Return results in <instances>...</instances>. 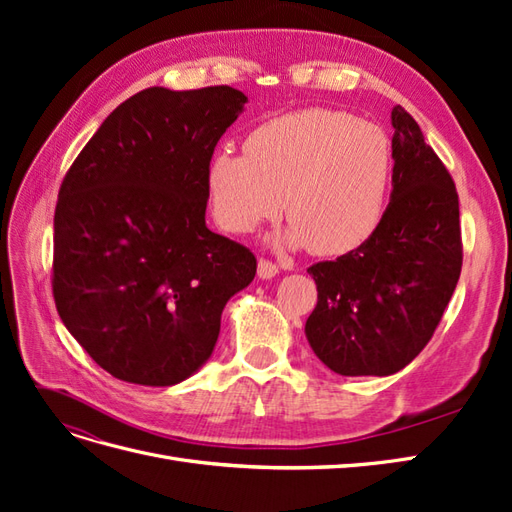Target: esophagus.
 Returning a JSON list of instances; mask_svg holds the SVG:
<instances>
[{"label": "esophagus", "mask_w": 512, "mask_h": 512, "mask_svg": "<svg viewBox=\"0 0 512 512\" xmlns=\"http://www.w3.org/2000/svg\"><path fill=\"white\" fill-rule=\"evenodd\" d=\"M277 273H280V267H277L273 260H267V258L258 260V277H262V280H271V277H275Z\"/></svg>", "instance_id": "1"}]
</instances>
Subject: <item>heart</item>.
<instances>
[{"instance_id":"1","label":"heart","mask_w":512,"mask_h":512,"mask_svg":"<svg viewBox=\"0 0 512 512\" xmlns=\"http://www.w3.org/2000/svg\"><path fill=\"white\" fill-rule=\"evenodd\" d=\"M391 177L393 147L382 128L312 106L258 123L243 153H213L205 190L215 224L230 235H247L286 209L288 247L342 256L376 235Z\"/></svg>"}]
</instances>
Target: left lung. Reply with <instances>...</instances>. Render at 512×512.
<instances>
[{"label":"left lung","instance_id":"obj_1","mask_svg":"<svg viewBox=\"0 0 512 512\" xmlns=\"http://www.w3.org/2000/svg\"><path fill=\"white\" fill-rule=\"evenodd\" d=\"M393 192L359 250L307 269L318 303L307 342L339 376H391L431 339L459 282V196L406 108L395 106Z\"/></svg>","mask_w":512,"mask_h":512}]
</instances>
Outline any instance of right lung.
I'll return each mask as SVG.
<instances>
[{"label": "right lung", "mask_w": 512, "mask_h": 512, "mask_svg": "<svg viewBox=\"0 0 512 512\" xmlns=\"http://www.w3.org/2000/svg\"><path fill=\"white\" fill-rule=\"evenodd\" d=\"M245 102L228 85L138 91L61 181L53 299L119 380L190 378L218 342L224 305L254 280L256 256L205 224V168Z\"/></svg>", "instance_id": "right-lung-1"}]
</instances>
